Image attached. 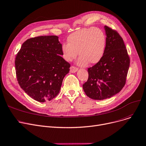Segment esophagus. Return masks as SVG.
Here are the masks:
<instances>
[{
    "label": "esophagus",
    "instance_id": "34e87169",
    "mask_svg": "<svg viewBox=\"0 0 146 146\" xmlns=\"http://www.w3.org/2000/svg\"><path fill=\"white\" fill-rule=\"evenodd\" d=\"M77 70H78V68H76L74 66H71L70 68V72L71 73H74L76 72Z\"/></svg>",
    "mask_w": 146,
    "mask_h": 146
}]
</instances>
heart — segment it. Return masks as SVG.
Returning <instances> with one entry per match:
<instances>
[{"label": "heart", "instance_id": "heart-1", "mask_svg": "<svg viewBox=\"0 0 146 146\" xmlns=\"http://www.w3.org/2000/svg\"><path fill=\"white\" fill-rule=\"evenodd\" d=\"M68 44L62 45V56L66 61H71L77 54L80 56L78 63L84 66L88 62L98 63L104 54L106 38L101 29L90 28L82 29L71 33L67 39Z\"/></svg>", "mask_w": 146, "mask_h": 146}]
</instances>
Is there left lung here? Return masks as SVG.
<instances>
[{
    "mask_svg": "<svg viewBox=\"0 0 146 146\" xmlns=\"http://www.w3.org/2000/svg\"><path fill=\"white\" fill-rule=\"evenodd\" d=\"M106 45L100 61L88 68V78L83 85L91 99L111 98L124 87L130 66V57L123 38L117 31L105 26Z\"/></svg>",
    "mask_w": 146,
    "mask_h": 146,
    "instance_id": "obj_1",
    "label": "left lung"
}]
</instances>
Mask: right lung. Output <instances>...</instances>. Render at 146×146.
<instances>
[{
	"mask_svg": "<svg viewBox=\"0 0 146 146\" xmlns=\"http://www.w3.org/2000/svg\"><path fill=\"white\" fill-rule=\"evenodd\" d=\"M62 44L54 35L40 36L25 41L15 58L17 80L35 100L44 102L59 92L71 65L61 56Z\"/></svg>",
	"mask_w": 146,
	"mask_h": 146,
	"instance_id": "obj_1",
	"label": "right lung"
}]
</instances>
